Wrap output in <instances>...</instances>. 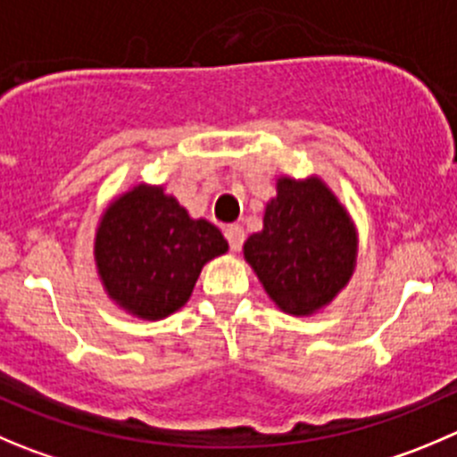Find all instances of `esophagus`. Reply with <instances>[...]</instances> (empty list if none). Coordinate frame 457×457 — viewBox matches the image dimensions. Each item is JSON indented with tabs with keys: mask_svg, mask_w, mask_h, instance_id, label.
Listing matches in <instances>:
<instances>
[{
	"mask_svg": "<svg viewBox=\"0 0 457 457\" xmlns=\"http://www.w3.org/2000/svg\"><path fill=\"white\" fill-rule=\"evenodd\" d=\"M226 240H228V245H231V251H240L242 245H245V228L237 224H231V226H226V231H224Z\"/></svg>",
	"mask_w": 457,
	"mask_h": 457,
	"instance_id": "obj_1",
	"label": "esophagus"
}]
</instances>
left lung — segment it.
<instances>
[{
	"label": "left lung",
	"instance_id": "8db88e82",
	"mask_svg": "<svg viewBox=\"0 0 457 457\" xmlns=\"http://www.w3.org/2000/svg\"><path fill=\"white\" fill-rule=\"evenodd\" d=\"M242 253L278 310L314 316L354 276L359 231L325 179L280 175L262 231L246 237Z\"/></svg>",
	"mask_w": 457,
	"mask_h": 457
}]
</instances>
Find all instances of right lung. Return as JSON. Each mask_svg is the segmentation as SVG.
<instances>
[{"label": "right lung", "mask_w": 457, "mask_h": 457, "mask_svg": "<svg viewBox=\"0 0 457 457\" xmlns=\"http://www.w3.org/2000/svg\"><path fill=\"white\" fill-rule=\"evenodd\" d=\"M226 251L215 224L190 217L163 184L145 181L107 204L94 236L96 273L107 298L141 320L179 312L204 264Z\"/></svg>", "instance_id": "right-lung-1"}]
</instances>
